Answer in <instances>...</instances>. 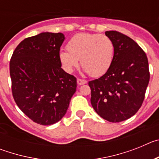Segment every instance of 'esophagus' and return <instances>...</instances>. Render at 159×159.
<instances>
[{"label":"esophagus","instance_id":"obj_1","mask_svg":"<svg viewBox=\"0 0 159 159\" xmlns=\"http://www.w3.org/2000/svg\"><path fill=\"white\" fill-rule=\"evenodd\" d=\"M77 84L78 85H83V84H87V81L84 80H81V79H77Z\"/></svg>","mask_w":159,"mask_h":159}]
</instances>
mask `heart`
Listing matches in <instances>:
<instances>
[{
	"mask_svg": "<svg viewBox=\"0 0 159 159\" xmlns=\"http://www.w3.org/2000/svg\"><path fill=\"white\" fill-rule=\"evenodd\" d=\"M60 52V62L67 71H73L80 60L84 71L98 77L109 70L113 62L115 45L110 37L98 33H78Z\"/></svg>",
	"mask_w": 159,
	"mask_h": 159,
	"instance_id": "b5f03b06",
	"label": "heart"
}]
</instances>
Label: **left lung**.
Returning a JSON list of instances; mask_svg holds the SVG:
<instances>
[{"instance_id": "left-lung-1", "label": "left lung", "mask_w": 159, "mask_h": 159, "mask_svg": "<svg viewBox=\"0 0 159 159\" xmlns=\"http://www.w3.org/2000/svg\"><path fill=\"white\" fill-rule=\"evenodd\" d=\"M115 45L111 66L100 78L88 83L91 103L105 120L119 123L141 107L150 80L147 55L136 42L116 31H107Z\"/></svg>"}]
</instances>
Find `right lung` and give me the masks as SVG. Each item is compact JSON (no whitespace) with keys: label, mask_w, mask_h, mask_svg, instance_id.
<instances>
[{"label":"right lung","mask_w":159,"mask_h":159,"mask_svg":"<svg viewBox=\"0 0 159 159\" xmlns=\"http://www.w3.org/2000/svg\"><path fill=\"white\" fill-rule=\"evenodd\" d=\"M61 32H41L16 48L9 64L12 92L18 107L33 122L52 125L65 116L76 91V78L61 68Z\"/></svg>","instance_id":"add662e5"}]
</instances>
